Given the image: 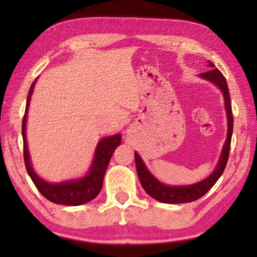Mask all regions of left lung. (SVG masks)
<instances>
[{
  "instance_id": "obj_1",
  "label": "left lung",
  "mask_w": 257,
  "mask_h": 257,
  "mask_svg": "<svg viewBox=\"0 0 257 257\" xmlns=\"http://www.w3.org/2000/svg\"><path fill=\"white\" fill-rule=\"evenodd\" d=\"M208 67L211 69L206 72L201 73L199 77L202 79H205L207 81L214 84L220 92L222 93L224 98V108L227 111V120H228V132H227V138L221 151V155L219 161L215 165V169L213 170L210 176L202 181H198L196 184L193 185H186V186H170L165 185L161 182L159 179L152 175L151 171L147 169L144 161L141 158L137 152H135V162H136V169L138 173L139 181L143 186V188L156 201L161 203H168V204H178V203H190L196 201V199L204 196L208 190H210L213 186H214L217 179L222 176L224 171L225 165L228 162L229 158V151H230V144H231V136H232V129H233V116L231 112V102H230V95L227 86V80L223 77L217 69L214 68L211 61H208Z\"/></svg>"
}]
</instances>
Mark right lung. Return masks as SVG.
Here are the masks:
<instances>
[{"instance_id": "add662e5", "label": "right lung", "mask_w": 257, "mask_h": 257, "mask_svg": "<svg viewBox=\"0 0 257 257\" xmlns=\"http://www.w3.org/2000/svg\"><path fill=\"white\" fill-rule=\"evenodd\" d=\"M36 81L37 78L35 79L32 86H30L23 120L24 159L26 169H27L28 175L32 178L34 185L36 186L38 191L45 198L49 199L50 202L61 204V205H82V204H86L94 199L97 196L99 191H101L104 175H105L107 165L110 163L113 152L121 144V135L116 134L112 135L110 137H104L99 139L96 149H95L94 152L92 164H90L88 172L84 177L60 182H49L44 180L34 171L28 151L27 136H26V127H27L26 123H27L29 102L32 99V95Z\"/></svg>"}]
</instances>
